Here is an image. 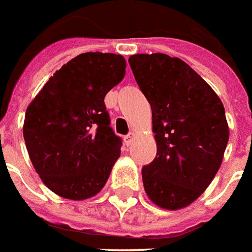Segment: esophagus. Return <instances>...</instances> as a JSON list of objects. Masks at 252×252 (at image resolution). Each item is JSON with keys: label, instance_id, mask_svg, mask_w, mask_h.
<instances>
[{"label": "esophagus", "instance_id": "esophagus-1", "mask_svg": "<svg viewBox=\"0 0 252 252\" xmlns=\"http://www.w3.org/2000/svg\"><path fill=\"white\" fill-rule=\"evenodd\" d=\"M136 138V134L134 133H129L126 137H125V143H126V146H130L131 143H133V140Z\"/></svg>", "mask_w": 252, "mask_h": 252}]
</instances>
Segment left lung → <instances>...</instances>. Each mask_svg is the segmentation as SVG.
<instances>
[{"instance_id":"1","label":"left lung","mask_w":252,"mask_h":252,"mask_svg":"<svg viewBox=\"0 0 252 252\" xmlns=\"http://www.w3.org/2000/svg\"><path fill=\"white\" fill-rule=\"evenodd\" d=\"M129 63L153 111L157 157L141 170L148 198L162 209L186 208L222 165L229 125L218 94L185 61L134 54Z\"/></svg>"}]
</instances>
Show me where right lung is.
Masks as SVG:
<instances>
[{
    "instance_id": "right-lung-1",
    "label": "right lung",
    "mask_w": 252,
    "mask_h": 252,
    "mask_svg": "<svg viewBox=\"0 0 252 252\" xmlns=\"http://www.w3.org/2000/svg\"><path fill=\"white\" fill-rule=\"evenodd\" d=\"M125 73L122 55L84 52L57 70L29 104L23 123L29 157L59 197L87 200L105 186L122 141L109 127L104 98Z\"/></svg>"
}]
</instances>
